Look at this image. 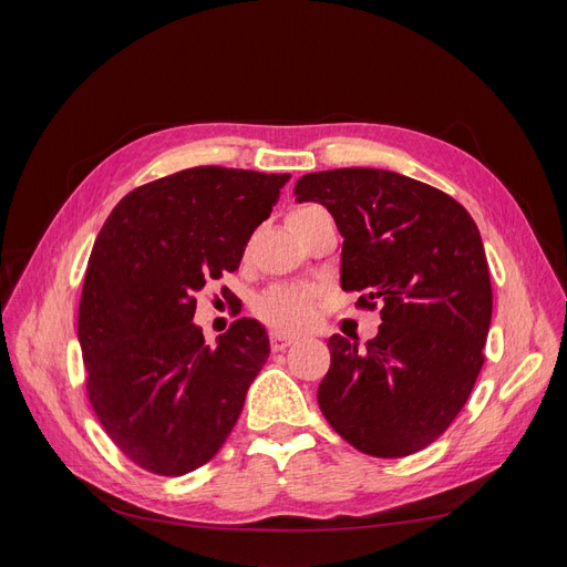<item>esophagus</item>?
Segmentation results:
<instances>
[{"label": "esophagus", "instance_id": "esophagus-1", "mask_svg": "<svg viewBox=\"0 0 567 567\" xmlns=\"http://www.w3.org/2000/svg\"><path fill=\"white\" fill-rule=\"evenodd\" d=\"M269 342H271V350H274V352H284L286 348L293 346L296 338H290V336H281V333H271Z\"/></svg>", "mask_w": 567, "mask_h": 567}]
</instances>
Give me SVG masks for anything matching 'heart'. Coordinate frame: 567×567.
<instances>
[{
  "instance_id": "b5f03b06",
  "label": "heart",
  "mask_w": 567,
  "mask_h": 567,
  "mask_svg": "<svg viewBox=\"0 0 567 567\" xmlns=\"http://www.w3.org/2000/svg\"><path fill=\"white\" fill-rule=\"evenodd\" d=\"M321 215H326V210L319 208V205H298V208L288 213V227L296 234ZM255 312L277 331H300L312 321L315 298L312 293L296 286H274L257 298Z\"/></svg>"
}]
</instances>
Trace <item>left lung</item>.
Here are the masks:
<instances>
[{
  "instance_id": "1",
  "label": "left lung",
  "mask_w": 567,
  "mask_h": 567,
  "mask_svg": "<svg viewBox=\"0 0 567 567\" xmlns=\"http://www.w3.org/2000/svg\"><path fill=\"white\" fill-rule=\"evenodd\" d=\"M293 194L333 215L340 286L383 319L367 350L329 338L321 414L364 454L421 452L456 419L485 362L492 284L475 221L440 188L390 169L310 173Z\"/></svg>"
}]
</instances>
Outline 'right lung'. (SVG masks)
I'll use <instances>...</instances> for the list:
<instances>
[{
	"instance_id": "add662e5",
	"label": "right lung",
	"mask_w": 567,
	"mask_h": 567,
	"mask_svg": "<svg viewBox=\"0 0 567 567\" xmlns=\"http://www.w3.org/2000/svg\"><path fill=\"white\" fill-rule=\"evenodd\" d=\"M290 175L219 165L134 188L101 227L78 317L87 394L117 450L158 475L208 463L269 357L265 326L238 319L210 348L196 293L236 271Z\"/></svg>"
}]
</instances>
